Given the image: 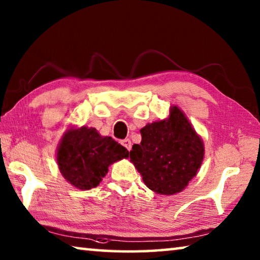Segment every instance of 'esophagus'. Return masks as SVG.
Returning <instances> with one entry per match:
<instances>
[{
  "label": "esophagus",
  "instance_id": "obj_1",
  "mask_svg": "<svg viewBox=\"0 0 260 260\" xmlns=\"http://www.w3.org/2000/svg\"><path fill=\"white\" fill-rule=\"evenodd\" d=\"M121 144H122V146H124L126 149H127V150H131V149H132V142H131V140L129 139H125V140H122L121 141Z\"/></svg>",
  "mask_w": 260,
  "mask_h": 260
}]
</instances>
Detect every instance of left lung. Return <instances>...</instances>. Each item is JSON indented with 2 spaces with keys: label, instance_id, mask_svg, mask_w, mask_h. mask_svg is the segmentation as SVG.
I'll use <instances>...</instances> for the list:
<instances>
[{
  "label": "left lung",
  "instance_id": "obj_1",
  "mask_svg": "<svg viewBox=\"0 0 260 260\" xmlns=\"http://www.w3.org/2000/svg\"><path fill=\"white\" fill-rule=\"evenodd\" d=\"M140 144L129 151L143 182L158 195L182 191L196 177L204 158V142L177 105L165 119L141 128Z\"/></svg>",
  "mask_w": 260,
  "mask_h": 260
}]
</instances>
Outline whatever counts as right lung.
Segmentation results:
<instances>
[{
    "mask_svg": "<svg viewBox=\"0 0 260 260\" xmlns=\"http://www.w3.org/2000/svg\"><path fill=\"white\" fill-rule=\"evenodd\" d=\"M128 155L125 147L93 127L71 126L61 136L56 159L59 172L70 184L89 190L99 186L110 165Z\"/></svg>",
    "mask_w": 260,
    "mask_h": 260,
    "instance_id": "1",
    "label": "right lung"
}]
</instances>
